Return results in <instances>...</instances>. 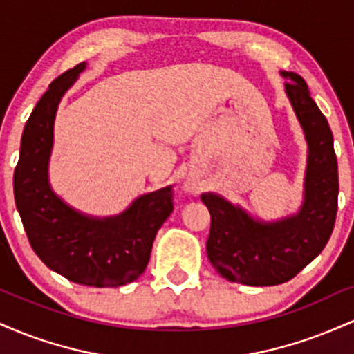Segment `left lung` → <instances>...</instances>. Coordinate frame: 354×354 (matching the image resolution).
<instances>
[{
  "label": "left lung",
  "instance_id": "8db88e82",
  "mask_svg": "<svg viewBox=\"0 0 354 354\" xmlns=\"http://www.w3.org/2000/svg\"><path fill=\"white\" fill-rule=\"evenodd\" d=\"M283 76L291 80L288 98L310 148L301 211L278 223H259L218 194L201 196L211 214L206 243L211 265L230 281L248 286H274L295 278L326 246L338 213V161L330 124L301 76L291 71Z\"/></svg>",
  "mask_w": 354,
  "mask_h": 354
}]
</instances>
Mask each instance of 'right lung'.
I'll return each mask as SVG.
<instances>
[{"mask_svg":"<svg viewBox=\"0 0 354 354\" xmlns=\"http://www.w3.org/2000/svg\"><path fill=\"white\" fill-rule=\"evenodd\" d=\"M80 63L59 75L38 101L21 136L13 186L28 241L50 270L84 286H123L143 274L158 230L173 211V189L145 194L123 214L93 219L53 193L48 160L61 96L84 70Z\"/></svg>","mask_w":354,"mask_h":354,"instance_id":"obj_1","label":"right lung"}]
</instances>
